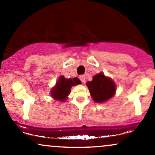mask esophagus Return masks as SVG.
Listing matches in <instances>:
<instances>
[{
    "mask_svg": "<svg viewBox=\"0 0 155 155\" xmlns=\"http://www.w3.org/2000/svg\"><path fill=\"white\" fill-rule=\"evenodd\" d=\"M79 79L81 80V81L82 83H85V81H86V78H85V76L84 75H81L79 76Z\"/></svg>",
    "mask_w": 155,
    "mask_h": 155,
    "instance_id": "esophagus-1",
    "label": "esophagus"
}]
</instances>
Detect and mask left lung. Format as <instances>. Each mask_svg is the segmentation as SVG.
Listing matches in <instances>:
<instances>
[{"label":"left lung","mask_w":155,"mask_h":155,"mask_svg":"<svg viewBox=\"0 0 155 155\" xmlns=\"http://www.w3.org/2000/svg\"><path fill=\"white\" fill-rule=\"evenodd\" d=\"M86 84L92 100L98 104L106 102L116 93V84L102 72L94 76L92 81H87Z\"/></svg>","instance_id":"left-lung-1"}]
</instances>
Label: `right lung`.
<instances>
[{
	"label": "right lung",
	"instance_id": "right-lung-1",
	"mask_svg": "<svg viewBox=\"0 0 155 155\" xmlns=\"http://www.w3.org/2000/svg\"><path fill=\"white\" fill-rule=\"evenodd\" d=\"M81 83L78 78L74 79H65L63 76L58 78L56 84L50 90V95L53 99L60 102H65L68 97L71 90L73 86L79 84Z\"/></svg>",
	"mask_w": 155,
	"mask_h": 155
}]
</instances>
